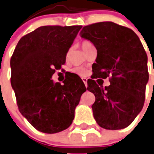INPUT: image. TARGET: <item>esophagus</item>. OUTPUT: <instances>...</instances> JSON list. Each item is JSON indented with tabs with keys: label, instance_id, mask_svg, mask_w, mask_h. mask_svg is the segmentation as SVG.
<instances>
[{
	"label": "esophagus",
	"instance_id": "34e87169",
	"mask_svg": "<svg viewBox=\"0 0 154 154\" xmlns=\"http://www.w3.org/2000/svg\"><path fill=\"white\" fill-rule=\"evenodd\" d=\"M82 81H83L84 84L85 85V87H87V86H88V84H87V81H88V79L85 78V77H83V78H82Z\"/></svg>",
	"mask_w": 154,
	"mask_h": 154
}]
</instances>
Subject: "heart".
<instances>
[{
  "instance_id": "1",
  "label": "heart",
  "mask_w": 154,
  "mask_h": 154,
  "mask_svg": "<svg viewBox=\"0 0 154 154\" xmlns=\"http://www.w3.org/2000/svg\"><path fill=\"white\" fill-rule=\"evenodd\" d=\"M92 42H90L88 40H84L81 42V48L83 51H85L86 49L89 47L90 46H92ZM73 72L76 74L79 75V76H85L87 73V71L84 67H76L73 69Z\"/></svg>"
}]
</instances>
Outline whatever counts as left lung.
<instances>
[{
    "label": "left lung",
    "mask_w": 154,
    "mask_h": 154,
    "mask_svg": "<svg viewBox=\"0 0 154 154\" xmlns=\"http://www.w3.org/2000/svg\"><path fill=\"white\" fill-rule=\"evenodd\" d=\"M80 35L97 50L92 79L87 89L95 95L93 116L100 127L120 130L128 127L142 111L148 82L147 55L138 36L128 27L113 22L84 27ZM111 75L103 89L93 79Z\"/></svg>",
    "instance_id": "left-lung-1"
}]
</instances>
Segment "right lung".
<instances>
[{
	"instance_id": "1",
	"label": "right lung",
	"mask_w": 154,
	"mask_h": 154,
	"mask_svg": "<svg viewBox=\"0 0 154 154\" xmlns=\"http://www.w3.org/2000/svg\"><path fill=\"white\" fill-rule=\"evenodd\" d=\"M82 26H42L20 39L10 66L11 84L19 111L38 131L54 134L67 129L86 91L77 75L51 80L66 62V54Z\"/></svg>"
}]
</instances>
